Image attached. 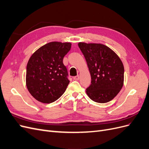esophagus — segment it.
I'll return each mask as SVG.
<instances>
[{"label": "esophagus", "mask_w": 149, "mask_h": 149, "mask_svg": "<svg viewBox=\"0 0 149 149\" xmlns=\"http://www.w3.org/2000/svg\"><path fill=\"white\" fill-rule=\"evenodd\" d=\"M73 79H74V80H76V81L79 80V75H77V76H74Z\"/></svg>", "instance_id": "obj_1"}]
</instances>
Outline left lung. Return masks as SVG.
I'll use <instances>...</instances> for the list:
<instances>
[{
	"instance_id": "1",
	"label": "left lung",
	"mask_w": 149,
	"mask_h": 149,
	"mask_svg": "<svg viewBox=\"0 0 149 149\" xmlns=\"http://www.w3.org/2000/svg\"><path fill=\"white\" fill-rule=\"evenodd\" d=\"M78 47L87 62L91 83L86 93L99 103L111 101L123 86L124 68L116 53L102 44L80 42Z\"/></svg>"
}]
</instances>
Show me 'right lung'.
I'll use <instances>...</instances> for the list:
<instances>
[{"label":"right lung","instance_id":"right-lung-1","mask_svg":"<svg viewBox=\"0 0 149 149\" xmlns=\"http://www.w3.org/2000/svg\"><path fill=\"white\" fill-rule=\"evenodd\" d=\"M70 43L53 42L38 49L26 65V84L37 101L51 103L59 99L70 83L63 58L71 49Z\"/></svg>","mask_w":149,"mask_h":149}]
</instances>
